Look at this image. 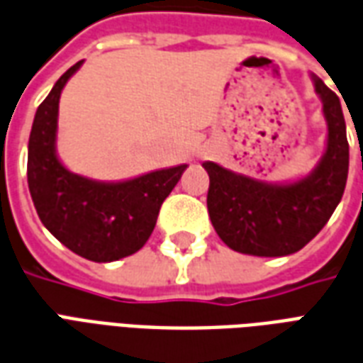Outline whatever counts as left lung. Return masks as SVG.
Wrapping results in <instances>:
<instances>
[{
    "label": "left lung",
    "instance_id": "8db88e82",
    "mask_svg": "<svg viewBox=\"0 0 363 363\" xmlns=\"http://www.w3.org/2000/svg\"><path fill=\"white\" fill-rule=\"evenodd\" d=\"M315 92L329 125L327 150L308 178L269 185L205 162L207 207L216 234L230 250L282 257L300 251L321 232L342 199L348 178V139L340 100L319 77Z\"/></svg>",
    "mask_w": 363,
    "mask_h": 363
}]
</instances>
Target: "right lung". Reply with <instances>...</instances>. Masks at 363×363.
Returning a JSON list of instances; mask_svg holds the SVG:
<instances>
[{"instance_id": "obj_1", "label": "right lung", "mask_w": 363, "mask_h": 363, "mask_svg": "<svg viewBox=\"0 0 363 363\" xmlns=\"http://www.w3.org/2000/svg\"><path fill=\"white\" fill-rule=\"evenodd\" d=\"M81 63L77 62L57 79L36 110L26 176L42 224L77 255L108 263L131 255L147 243L164 199L187 164L120 184H100L65 170L55 156L57 106L62 89Z\"/></svg>"}]
</instances>
